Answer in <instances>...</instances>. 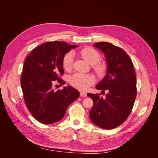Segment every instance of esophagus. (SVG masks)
<instances>
[{
  "mask_svg": "<svg viewBox=\"0 0 158 158\" xmlns=\"http://www.w3.org/2000/svg\"><path fill=\"white\" fill-rule=\"evenodd\" d=\"M80 96L81 97H84V98H85L87 96V93L85 92H82V91H81V92H80Z\"/></svg>",
  "mask_w": 158,
  "mask_h": 158,
  "instance_id": "obj_1",
  "label": "esophagus"
}]
</instances>
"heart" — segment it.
I'll return each mask as SVG.
<instances>
[{
  "label": "heart",
  "mask_w": 158,
  "mask_h": 158,
  "mask_svg": "<svg viewBox=\"0 0 158 158\" xmlns=\"http://www.w3.org/2000/svg\"><path fill=\"white\" fill-rule=\"evenodd\" d=\"M80 55L88 63L92 65L94 64V70L98 76H102L106 73V69L105 65L98 63L101 60V55L97 50L92 47H85L80 50ZM73 59L74 56L71 52H69L64 55L62 60V64L65 70L70 71L73 68ZM95 77L92 74L75 73L70 76V83L76 88L85 90L92 85L95 82Z\"/></svg>",
  "instance_id": "obj_1"
}]
</instances>
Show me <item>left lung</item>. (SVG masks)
<instances>
[{"label": "left lung", "instance_id": "8db88e82", "mask_svg": "<svg viewBox=\"0 0 158 158\" xmlns=\"http://www.w3.org/2000/svg\"><path fill=\"white\" fill-rule=\"evenodd\" d=\"M94 47L103 51L107 70L103 79L95 86L107 91L101 94H87L94 101L89 117L95 125L112 129L121 125L131 114L136 97V78L132 60L121 48L108 42L96 43Z\"/></svg>", "mask_w": 158, "mask_h": 158}]
</instances>
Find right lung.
Here are the masks:
<instances>
[{
    "label": "right lung",
    "instance_id": "obj_1",
    "mask_svg": "<svg viewBox=\"0 0 158 158\" xmlns=\"http://www.w3.org/2000/svg\"><path fill=\"white\" fill-rule=\"evenodd\" d=\"M77 45L63 41H49L38 46L28 55L23 66L21 86L26 107L36 120L52 124L63 118L68 107L80 93L71 86L54 92L55 81L65 82L62 60L64 55Z\"/></svg>",
    "mask_w": 158,
    "mask_h": 158
}]
</instances>
